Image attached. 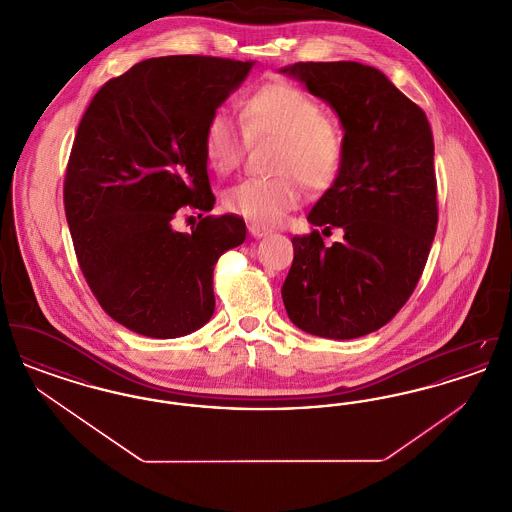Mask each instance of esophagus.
Wrapping results in <instances>:
<instances>
[{"label": "esophagus", "instance_id": "obj_1", "mask_svg": "<svg viewBox=\"0 0 512 512\" xmlns=\"http://www.w3.org/2000/svg\"><path fill=\"white\" fill-rule=\"evenodd\" d=\"M247 230H249V234L253 236V238H263V236H268L270 234V230L268 228H263V226H259V224H247Z\"/></svg>", "mask_w": 512, "mask_h": 512}]
</instances>
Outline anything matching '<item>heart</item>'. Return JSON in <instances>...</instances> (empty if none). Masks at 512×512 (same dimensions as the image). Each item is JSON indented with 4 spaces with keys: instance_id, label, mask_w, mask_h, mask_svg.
Listing matches in <instances>:
<instances>
[{
    "instance_id": "b5f03b06",
    "label": "heart",
    "mask_w": 512,
    "mask_h": 512,
    "mask_svg": "<svg viewBox=\"0 0 512 512\" xmlns=\"http://www.w3.org/2000/svg\"><path fill=\"white\" fill-rule=\"evenodd\" d=\"M242 123L217 109L203 128V155L219 174L234 171L247 140L274 136L280 146L274 159L276 176L245 178L224 192V207L259 226H276L301 203L303 188L326 190L340 176L345 146L340 128L324 117L317 99L305 90L272 82L247 94Z\"/></svg>"
}]
</instances>
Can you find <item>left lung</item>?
I'll use <instances>...</instances> for the list:
<instances>
[{
  "label": "left lung",
  "instance_id": "8db88e82",
  "mask_svg": "<svg viewBox=\"0 0 512 512\" xmlns=\"http://www.w3.org/2000/svg\"><path fill=\"white\" fill-rule=\"evenodd\" d=\"M282 73L334 107L345 157L309 222L343 230L293 236L282 299L293 324L330 340L361 338L395 317L426 267L438 228L434 138L426 113L386 74L355 61L293 63Z\"/></svg>",
  "mask_w": 512,
  "mask_h": 512
}]
</instances>
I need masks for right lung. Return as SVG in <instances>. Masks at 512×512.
Returning <instances> with one entry per match:
<instances>
[{"mask_svg": "<svg viewBox=\"0 0 512 512\" xmlns=\"http://www.w3.org/2000/svg\"><path fill=\"white\" fill-rule=\"evenodd\" d=\"M251 67L146 59L105 82L78 124L63 188L76 259L101 309L136 334L180 338L213 317V270L245 222L201 217L215 205L203 128ZM188 204L200 222L182 235L171 220Z\"/></svg>", "mask_w": 512, "mask_h": 512, "instance_id": "add662e5", "label": "right lung"}]
</instances>
